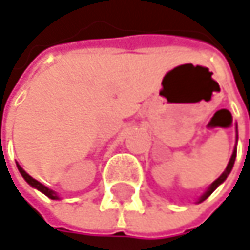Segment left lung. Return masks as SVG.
Wrapping results in <instances>:
<instances>
[{"instance_id": "8db88e82", "label": "left lung", "mask_w": 250, "mask_h": 250, "mask_svg": "<svg viewBox=\"0 0 250 250\" xmlns=\"http://www.w3.org/2000/svg\"><path fill=\"white\" fill-rule=\"evenodd\" d=\"M234 159H236V147H234V150H233V153H231V158H230V161H229V164H227V167H226L225 172L220 175V176H219V178H217V179H216V181L208 187V189H207V191H206V192L198 198V203H203L206 198H208V197L213 194V191H214V189H216L222 182H225V179L227 178V175L230 174V171H231V168H233V165H234Z\"/></svg>"}]
</instances>
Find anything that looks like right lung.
I'll use <instances>...</instances> for the list:
<instances>
[{
    "mask_svg": "<svg viewBox=\"0 0 250 250\" xmlns=\"http://www.w3.org/2000/svg\"><path fill=\"white\" fill-rule=\"evenodd\" d=\"M17 168H19L20 174L23 175V178H24L25 181H27V184H30V185H31L33 188L39 189L40 192H43V194H44V195H47L49 198H52V200H59L58 194H56V192H55L53 189H49L47 187H44L43 184H40V182H39L37 179H34L33 176H30V175L27 174V172H25L24 169H23V168H21V167H20L19 164H17Z\"/></svg>",
    "mask_w": 250,
    "mask_h": 250,
    "instance_id": "obj_1",
    "label": "right lung"
}]
</instances>
